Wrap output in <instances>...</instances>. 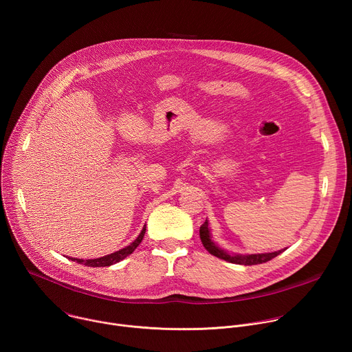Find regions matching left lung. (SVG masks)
I'll return each mask as SVG.
<instances>
[{
    "label": "left lung",
    "instance_id": "1",
    "mask_svg": "<svg viewBox=\"0 0 352 352\" xmlns=\"http://www.w3.org/2000/svg\"><path fill=\"white\" fill-rule=\"evenodd\" d=\"M200 234V239H202L204 246L209 250V252L219 258V259H224L227 262L235 263V265H245V266H252V265H261V263H266L269 261H272L273 258H276L277 255H280L283 250H278V252H272V254H258V255H230L228 252H224L223 249H220L212 239H210V231H209V223L208 220L200 226L199 230Z\"/></svg>",
    "mask_w": 352,
    "mask_h": 352
}]
</instances>
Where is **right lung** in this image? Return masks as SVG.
Returning a JSON list of instances; mask_svg holds the SVG:
<instances>
[{
  "label": "right lung",
  "instance_id": "add662e5",
  "mask_svg": "<svg viewBox=\"0 0 352 352\" xmlns=\"http://www.w3.org/2000/svg\"><path fill=\"white\" fill-rule=\"evenodd\" d=\"M144 232H146V226L143 227L142 232L139 234V236L131 243L128 245L126 248H122L120 250H117V252L111 254V255H107V256H103V258H97V259H87V261H83V259H75V258H69L71 261L74 262H78L80 265H85V266H90V267H106V266H111L114 263H118L120 261L125 259L126 256H129L133 250L138 248V245L142 242L143 236H144Z\"/></svg>",
  "mask_w": 352,
  "mask_h": 352
}]
</instances>
